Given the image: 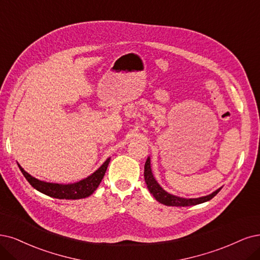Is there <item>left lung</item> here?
Masks as SVG:
<instances>
[{
    "instance_id": "left-lung-1",
    "label": "left lung",
    "mask_w": 260,
    "mask_h": 260,
    "mask_svg": "<svg viewBox=\"0 0 260 260\" xmlns=\"http://www.w3.org/2000/svg\"><path fill=\"white\" fill-rule=\"evenodd\" d=\"M145 180H146V183L150 190V193L155 197V199L158 201V203L165 205V206H170V207H188V206H195V205L203 204L210 199H212L220 190V188H218L217 190L214 191V193L210 194L208 196L200 197V198H190V199L171 195V194L167 193L166 190L162 189L157 182L155 181L154 177H153L152 171H151V165H150V157H148L146 164H145Z\"/></svg>"
}]
</instances>
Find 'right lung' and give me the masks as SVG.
I'll return each mask as SVG.
<instances>
[{
	"mask_svg": "<svg viewBox=\"0 0 260 260\" xmlns=\"http://www.w3.org/2000/svg\"><path fill=\"white\" fill-rule=\"evenodd\" d=\"M109 161L110 158H107V160H106L93 175L74 184L47 183V182L40 181L28 175L20 165L18 166L20 168L22 175L27 180L28 183H30L35 189L40 190L41 193L57 199H81L89 197L91 194L94 193V190L99 187L101 181L105 176V172L107 170Z\"/></svg>",
	"mask_w": 260,
	"mask_h": 260,
	"instance_id": "obj_1",
	"label": "right lung"
}]
</instances>
